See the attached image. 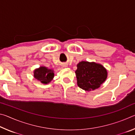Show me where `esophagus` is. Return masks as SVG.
Wrapping results in <instances>:
<instances>
[{"label":"esophagus","mask_w":135,"mask_h":135,"mask_svg":"<svg viewBox=\"0 0 135 135\" xmlns=\"http://www.w3.org/2000/svg\"><path fill=\"white\" fill-rule=\"evenodd\" d=\"M62 67H67V65H65V64H64V65H62Z\"/></svg>","instance_id":"34e87169"}]
</instances>
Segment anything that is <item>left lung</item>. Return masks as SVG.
<instances>
[{"instance_id": "obj_1", "label": "left lung", "mask_w": 135, "mask_h": 135, "mask_svg": "<svg viewBox=\"0 0 135 135\" xmlns=\"http://www.w3.org/2000/svg\"><path fill=\"white\" fill-rule=\"evenodd\" d=\"M77 85L86 91L99 88L107 78V71L100 64L81 61L77 65Z\"/></svg>"}]
</instances>
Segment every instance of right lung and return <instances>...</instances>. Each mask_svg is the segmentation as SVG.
Listing matches in <instances>:
<instances>
[{
	"instance_id": "add662e5",
	"label": "right lung",
	"mask_w": 135,
	"mask_h": 135,
	"mask_svg": "<svg viewBox=\"0 0 135 135\" xmlns=\"http://www.w3.org/2000/svg\"><path fill=\"white\" fill-rule=\"evenodd\" d=\"M54 70L43 66L34 71V77L43 84L49 83L54 79Z\"/></svg>"
}]
</instances>
